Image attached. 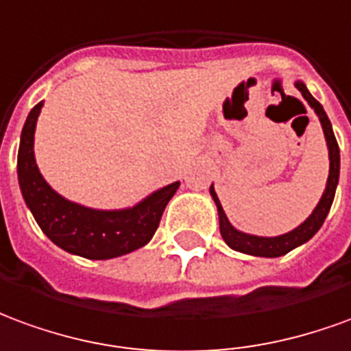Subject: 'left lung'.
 <instances>
[{
    "mask_svg": "<svg viewBox=\"0 0 351 351\" xmlns=\"http://www.w3.org/2000/svg\"><path fill=\"white\" fill-rule=\"evenodd\" d=\"M295 86L302 92L304 100L314 108V111L319 117V123L323 126V134H325V140H327V147H329V180H327V187H325V193H323L322 200L315 206V210L312 211V215L308 217L300 227H297L295 230H291L287 234L276 236V238H263V236H251L245 234V232H240L236 230L230 223H228L227 215L223 211V206H221L219 198L213 191V185L210 187V193L215 200V206H217V211H219V228L223 240L227 242L228 247H232L236 251H242V253H247V255H255V257H282L285 253H289L291 250L299 247L300 243L308 242L312 236L319 230V227L323 225V221L327 217V213L330 210V204H332V198H335V191H337V183H339V173H340V151L339 143H337V138L332 134V128H330V121L327 113L323 111L322 104L315 100L314 96L308 92L306 84L302 81H297Z\"/></svg>",
    "mask_w": 351,
    "mask_h": 351,
    "instance_id": "obj_1",
    "label": "left lung"
}]
</instances>
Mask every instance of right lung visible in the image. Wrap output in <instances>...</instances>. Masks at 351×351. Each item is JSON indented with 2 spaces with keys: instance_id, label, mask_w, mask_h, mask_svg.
<instances>
[{
  "instance_id": "obj_1",
  "label": "right lung",
  "mask_w": 351,
  "mask_h": 351,
  "mask_svg": "<svg viewBox=\"0 0 351 351\" xmlns=\"http://www.w3.org/2000/svg\"><path fill=\"white\" fill-rule=\"evenodd\" d=\"M43 101L29 111L19 147V183L37 225L62 250L84 259H113L140 250L153 238L162 211L180 181L156 191L128 210L101 211L69 202L54 193L39 173L34 156V134Z\"/></svg>"
}]
</instances>
